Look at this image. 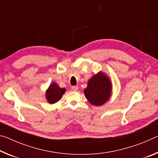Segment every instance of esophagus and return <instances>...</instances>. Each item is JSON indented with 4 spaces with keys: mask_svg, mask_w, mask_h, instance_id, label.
Here are the masks:
<instances>
[{
    "mask_svg": "<svg viewBox=\"0 0 158 158\" xmlns=\"http://www.w3.org/2000/svg\"><path fill=\"white\" fill-rule=\"evenodd\" d=\"M71 89L73 90H74V91H77V90H78L79 89V87L77 86V85H73V86L71 87Z\"/></svg>",
    "mask_w": 158,
    "mask_h": 158,
    "instance_id": "obj_1",
    "label": "esophagus"
}]
</instances>
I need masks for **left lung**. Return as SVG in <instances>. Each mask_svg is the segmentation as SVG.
<instances>
[{"mask_svg": "<svg viewBox=\"0 0 158 158\" xmlns=\"http://www.w3.org/2000/svg\"><path fill=\"white\" fill-rule=\"evenodd\" d=\"M111 93L110 80L105 74L99 73L88 82L84 90L85 98L93 105H102L109 100Z\"/></svg>", "mask_w": 158, "mask_h": 158, "instance_id": "obj_1", "label": "left lung"}]
</instances>
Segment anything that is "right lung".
Wrapping results in <instances>:
<instances>
[{
    "mask_svg": "<svg viewBox=\"0 0 158 158\" xmlns=\"http://www.w3.org/2000/svg\"><path fill=\"white\" fill-rule=\"evenodd\" d=\"M65 89H61L55 83L50 85L46 92V98L50 104H54L60 100L62 95L65 93Z\"/></svg>",
    "mask_w": 158,
    "mask_h": 158,
    "instance_id": "right-lung-1",
    "label": "right lung"
}]
</instances>
